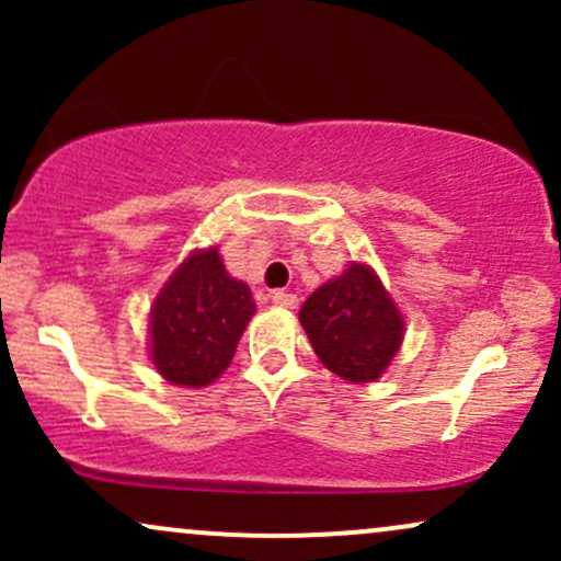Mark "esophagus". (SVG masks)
<instances>
[{"instance_id":"esophagus-1","label":"esophagus","mask_w":561,"mask_h":561,"mask_svg":"<svg viewBox=\"0 0 561 561\" xmlns=\"http://www.w3.org/2000/svg\"><path fill=\"white\" fill-rule=\"evenodd\" d=\"M272 302H274V306H279V308H295V306H298V298H295L293 293H285V289H274Z\"/></svg>"}]
</instances>
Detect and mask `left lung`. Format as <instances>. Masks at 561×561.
<instances>
[{
	"label": "left lung",
	"instance_id": "obj_1",
	"mask_svg": "<svg viewBox=\"0 0 561 561\" xmlns=\"http://www.w3.org/2000/svg\"><path fill=\"white\" fill-rule=\"evenodd\" d=\"M300 324L327 369L366 385L385 375L403 343V317L379 276L353 261L300 308Z\"/></svg>",
	"mask_w": 561,
	"mask_h": 561
}]
</instances>
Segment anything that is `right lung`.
Masks as SVG:
<instances>
[{"instance_id": "1", "label": "right lung", "mask_w": 561, "mask_h": 561, "mask_svg": "<svg viewBox=\"0 0 561 561\" xmlns=\"http://www.w3.org/2000/svg\"><path fill=\"white\" fill-rule=\"evenodd\" d=\"M255 300L229 276L218 248L195 250L158 293L150 311V358L182 388H205L227 371Z\"/></svg>"}]
</instances>
